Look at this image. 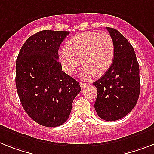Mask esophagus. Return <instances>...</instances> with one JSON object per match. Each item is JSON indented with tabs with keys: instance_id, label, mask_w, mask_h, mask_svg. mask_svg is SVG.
I'll return each instance as SVG.
<instances>
[{
	"instance_id": "esophagus-1",
	"label": "esophagus",
	"mask_w": 154,
	"mask_h": 154,
	"mask_svg": "<svg viewBox=\"0 0 154 154\" xmlns=\"http://www.w3.org/2000/svg\"><path fill=\"white\" fill-rule=\"evenodd\" d=\"M80 85H81V87L82 88H85V87H86V86H87V85H86V84L85 83H80Z\"/></svg>"
}]
</instances>
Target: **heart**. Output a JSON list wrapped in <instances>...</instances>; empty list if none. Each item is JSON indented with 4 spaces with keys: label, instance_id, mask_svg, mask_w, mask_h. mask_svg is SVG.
<instances>
[{
    "label": "heart",
    "instance_id": "heart-1",
    "mask_svg": "<svg viewBox=\"0 0 154 154\" xmlns=\"http://www.w3.org/2000/svg\"><path fill=\"white\" fill-rule=\"evenodd\" d=\"M114 54V43L110 35L86 31L67 41L66 48L61 51L59 59L63 69L70 76L75 74L81 59L83 65L81 77L90 80L95 74L100 77L106 73L113 63Z\"/></svg>",
    "mask_w": 154,
    "mask_h": 154
}]
</instances>
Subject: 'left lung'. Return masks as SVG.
Segmentation results:
<instances>
[{
  "mask_svg": "<svg viewBox=\"0 0 154 154\" xmlns=\"http://www.w3.org/2000/svg\"><path fill=\"white\" fill-rule=\"evenodd\" d=\"M106 29L114 43V59L106 73L93 83L98 91L95 109L100 118L114 121L136 105L140 92L139 66L128 41L117 29Z\"/></svg>",
  "mask_w": 154,
  "mask_h": 154,
  "instance_id": "obj_1",
  "label": "left lung"
}]
</instances>
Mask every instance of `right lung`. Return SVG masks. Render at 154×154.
I'll return each mask as SVG.
<instances>
[{
  "label": "right lung",
  "mask_w": 154,
  "mask_h": 154,
  "mask_svg": "<svg viewBox=\"0 0 154 154\" xmlns=\"http://www.w3.org/2000/svg\"><path fill=\"white\" fill-rule=\"evenodd\" d=\"M69 31L42 30L29 37L16 59L15 85L24 110L45 127H58L68 120L81 87L62 71L59 46Z\"/></svg>",
  "instance_id": "right-lung-1"
}]
</instances>
